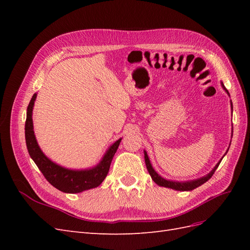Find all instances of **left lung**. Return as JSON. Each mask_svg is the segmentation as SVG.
<instances>
[{
	"label": "left lung",
	"mask_w": 250,
	"mask_h": 250,
	"mask_svg": "<svg viewBox=\"0 0 250 250\" xmlns=\"http://www.w3.org/2000/svg\"><path fill=\"white\" fill-rule=\"evenodd\" d=\"M222 86L226 90L225 86L223 85V83H222ZM226 92H228V90H226ZM228 94H229V92H228ZM231 106H232V104H231ZM145 163H146V167H147V170H148V172L150 174V176H151V178L154 180L155 184H157L158 186H162V187L174 188V190H176V191H191V190H194V188H198L199 186L203 185L204 183H207V181L211 176H213V174L215 173L216 169L219 167V165H220V162H219L216 165V167L213 170H211V172L208 173V175H206V176L202 177V178L192 180V181H187V183H176V181L166 180V179L162 178L160 175H158V174L153 170L152 166H151L150 161H149V157H148V155L146 153V151H145Z\"/></svg>",
	"instance_id": "obj_1"
}]
</instances>
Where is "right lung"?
<instances>
[{
  "instance_id": "right-lung-1",
  "label": "right lung",
  "mask_w": 250,
  "mask_h": 250,
  "mask_svg": "<svg viewBox=\"0 0 250 250\" xmlns=\"http://www.w3.org/2000/svg\"><path fill=\"white\" fill-rule=\"evenodd\" d=\"M36 94L33 95L27 108V119L25 124V138L28 152L31 156L37 167L43 174L49 183L58 188L59 191L64 193H80L82 191L93 188L100 186L104 178L106 177L109 171L112 157L117 152L118 147L121 143L120 139L113 143L108 149L106 154L104 155L102 162L97 167L84 170V171H74L60 167V166L51 162L40 149L34 137L33 122H32V109Z\"/></svg>"
}]
</instances>
